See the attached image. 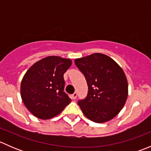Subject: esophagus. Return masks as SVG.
<instances>
[{
  "label": "esophagus",
  "mask_w": 151,
  "mask_h": 151,
  "mask_svg": "<svg viewBox=\"0 0 151 151\" xmlns=\"http://www.w3.org/2000/svg\"><path fill=\"white\" fill-rule=\"evenodd\" d=\"M77 96V93H73L72 95H71V99L74 100V99H76Z\"/></svg>",
  "instance_id": "34e87169"
}]
</instances>
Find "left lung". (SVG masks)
Segmentation results:
<instances>
[{"label":"left lung","instance_id":"8db88e82","mask_svg":"<svg viewBox=\"0 0 151 151\" xmlns=\"http://www.w3.org/2000/svg\"><path fill=\"white\" fill-rule=\"evenodd\" d=\"M84 74L88 86V95L78 105L85 117L96 123H104L116 116L128 96V83L119 65L101 53L74 60Z\"/></svg>","mask_w":151,"mask_h":151}]
</instances>
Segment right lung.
Segmentation results:
<instances>
[{"mask_svg": "<svg viewBox=\"0 0 151 151\" xmlns=\"http://www.w3.org/2000/svg\"><path fill=\"white\" fill-rule=\"evenodd\" d=\"M71 65L70 59L49 56L35 63L25 73L21 83V97L35 117L50 119L71 102L63 91V74Z\"/></svg>", "mask_w": 151, "mask_h": 151, "instance_id": "right-lung-1", "label": "right lung"}]
</instances>
